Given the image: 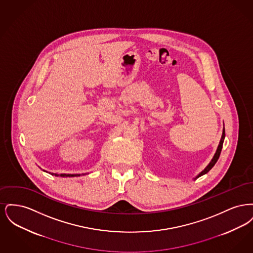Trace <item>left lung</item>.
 <instances>
[{
  "instance_id": "8db88e82",
  "label": "left lung",
  "mask_w": 253,
  "mask_h": 253,
  "mask_svg": "<svg viewBox=\"0 0 253 253\" xmlns=\"http://www.w3.org/2000/svg\"><path fill=\"white\" fill-rule=\"evenodd\" d=\"M224 139H225V127L223 128V132H222V136H221V139H220V142H219V145H218V147H217L216 152H215V154H214V156L212 157V159L211 160V162L209 163V165L206 167V168L199 173V174H197L194 178H193V180H195V179H197L198 177H200V176H202V175H204L206 174L212 168L214 165H215V163L217 162V160H218V158L220 157V154H221V151H222V147H223V143H224Z\"/></svg>"
}]
</instances>
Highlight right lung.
Instances as JSON below:
<instances>
[{
  "mask_svg": "<svg viewBox=\"0 0 253 253\" xmlns=\"http://www.w3.org/2000/svg\"><path fill=\"white\" fill-rule=\"evenodd\" d=\"M43 171H45L44 169H43ZM49 173H51L52 175H55V176H61V177H74V176H81L82 174H70V173H60V174H58V173H53V172H49ZM84 174V173H83Z\"/></svg>",
  "mask_w": 253,
  "mask_h": 253,
  "instance_id": "add662e5",
  "label": "right lung"
}]
</instances>
